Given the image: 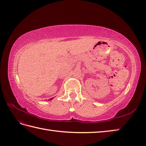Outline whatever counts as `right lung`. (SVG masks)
<instances>
[{"label":"right lung","mask_w":146,"mask_h":146,"mask_svg":"<svg viewBox=\"0 0 146 146\" xmlns=\"http://www.w3.org/2000/svg\"><path fill=\"white\" fill-rule=\"evenodd\" d=\"M52 98H51V99H50V100H52Z\"/></svg>","instance_id":"right-lung-1"}]
</instances>
